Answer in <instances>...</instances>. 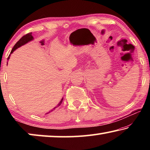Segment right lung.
<instances>
[{"label":"right lung","mask_w":150,"mask_h":150,"mask_svg":"<svg viewBox=\"0 0 150 150\" xmlns=\"http://www.w3.org/2000/svg\"><path fill=\"white\" fill-rule=\"evenodd\" d=\"M32 40H33V36L32 35V32L28 33V34H26V35H24V36H22V37L21 38H20V39L18 40V42H16V44L14 45V46L13 47V48H12V50L11 53L12 54V53L15 50H16L18 47H19L21 46V45H23L24 44H26L27 42L31 41ZM9 58H10V55H9L8 57V59H9ZM62 101H63V98L62 99V100H61V102L59 103V105H58L57 106H55V107L54 109H55V108L58 107V106H59V105H61V104H62ZM52 110H52L51 111H52Z\"/></svg>","instance_id":"right-lung-1"}]
</instances>
